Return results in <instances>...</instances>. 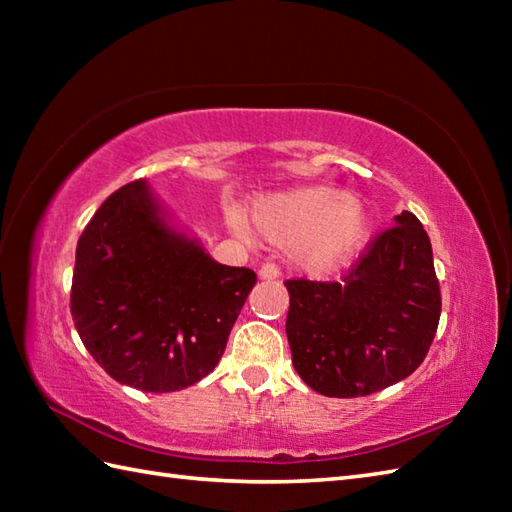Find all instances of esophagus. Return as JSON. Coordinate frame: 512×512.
Returning <instances> with one entry per match:
<instances>
[{"label": "esophagus", "instance_id": "34e87169", "mask_svg": "<svg viewBox=\"0 0 512 512\" xmlns=\"http://www.w3.org/2000/svg\"><path fill=\"white\" fill-rule=\"evenodd\" d=\"M259 277L266 281H273L279 277V268L275 264H264L262 268H259Z\"/></svg>", "mask_w": 512, "mask_h": 512}]
</instances>
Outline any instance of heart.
<instances>
[{
	"label": "heart",
	"instance_id": "obj_1",
	"mask_svg": "<svg viewBox=\"0 0 512 512\" xmlns=\"http://www.w3.org/2000/svg\"><path fill=\"white\" fill-rule=\"evenodd\" d=\"M250 220L266 242L295 248L299 266L312 275L343 266L363 248L369 235L365 206L336 187H301L266 195L253 204ZM231 222L239 235H248L237 213Z\"/></svg>",
	"mask_w": 512,
	"mask_h": 512
}]
</instances>
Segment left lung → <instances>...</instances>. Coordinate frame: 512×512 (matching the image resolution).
Wrapping results in <instances>:
<instances>
[{"label": "left lung", "mask_w": 512, "mask_h": 512, "mask_svg": "<svg viewBox=\"0 0 512 512\" xmlns=\"http://www.w3.org/2000/svg\"><path fill=\"white\" fill-rule=\"evenodd\" d=\"M339 281H286V334L303 383L330 398L400 383L427 356L442 299L429 235L409 211L394 217Z\"/></svg>", "instance_id": "obj_1"}]
</instances>
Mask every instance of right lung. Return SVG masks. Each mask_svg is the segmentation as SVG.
<instances>
[{
  "mask_svg": "<svg viewBox=\"0 0 512 512\" xmlns=\"http://www.w3.org/2000/svg\"><path fill=\"white\" fill-rule=\"evenodd\" d=\"M255 281L250 268L217 264L136 180L112 193L79 237L70 310L107 374L167 394L213 372Z\"/></svg>",
  "mask_w": 512,
  "mask_h": 512,
  "instance_id": "obj_1",
  "label": "right lung"
}]
</instances>
